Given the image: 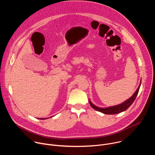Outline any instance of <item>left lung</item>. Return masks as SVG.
<instances>
[{
  "mask_svg": "<svg viewBox=\"0 0 155 155\" xmlns=\"http://www.w3.org/2000/svg\"><path fill=\"white\" fill-rule=\"evenodd\" d=\"M140 84H141V82L137 88V91L135 92V93L132 95V96L128 100H127L126 101H125L124 102H123V104H121L118 105H116V106H114V107H108V108H99V107H97L96 106H95L94 105H93L90 101V104L91 105V106L95 110H97V111L100 112H102L104 114H107V115H111V114H119V113H121L123 111H125L126 110H127L130 105L131 104L134 102V101H135L136 97H137V95L139 93V88H140Z\"/></svg>",
  "mask_w": 155,
  "mask_h": 155,
  "instance_id": "8db88e82",
  "label": "left lung"
}]
</instances>
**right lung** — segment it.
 I'll return each mask as SVG.
<instances>
[{
  "instance_id": "right-lung-1",
  "label": "right lung",
  "mask_w": 155,
  "mask_h": 155,
  "mask_svg": "<svg viewBox=\"0 0 155 155\" xmlns=\"http://www.w3.org/2000/svg\"><path fill=\"white\" fill-rule=\"evenodd\" d=\"M41 120H43V119H45V118H41ZM45 119H46V118H45Z\"/></svg>"
}]
</instances>
